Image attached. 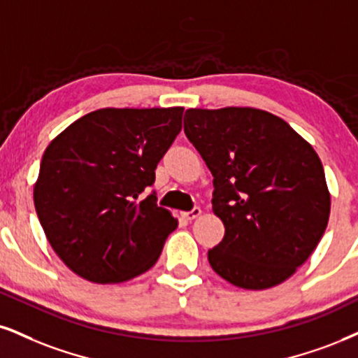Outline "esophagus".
I'll list each match as a JSON object with an SVG mask.
<instances>
[{
  "label": "esophagus",
  "mask_w": 358,
  "mask_h": 358,
  "mask_svg": "<svg viewBox=\"0 0 358 358\" xmlns=\"http://www.w3.org/2000/svg\"><path fill=\"white\" fill-rule=\"evenodd\" d=\"M201 214H202L201 207H194V209H192V210H189V213H182V217H184V219H187V220H194V219L199 217Z\"/></svg>",
  "instance_id": "34e87169"
}]
</instances>
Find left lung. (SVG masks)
Masks as SVG:
<instances>
[{"instance_id": "8db88e82", "label": "left lung", "mask_w": 358, "mask_h": 358, "mask_svg": "<svg viewBox=\"0 0 358 358\" xmlns=\"http://www.w3.org/2000/svg\"><path fill=\"white\" fill-rule=\"evenodd\" d=\"M184 132L214 176L224 222L210 267L232 285L264 290L294 275L330 215L324 166L284 119L255 108L187 109Z\"/></svg>"}]
</instances>
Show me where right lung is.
Here are the masks:
<instances>
[{
	"mask_svg": "<svg viewBox=\"0 0 358 358\" xmlns=\"http://www.w3.org/2000/svg\"><path fill=\"white\" fill-rule=\"evenodd\" d=\"M184 108H104L79 117L43 154L34 207L52 250L96 284L157 262L178 219L143 194L182 127Z\"/></svg>",
	"mask_w": 358,
	"mask_h": 358,
	"instance_id": "1",
	"label": "right lung"
}]
</instances>
